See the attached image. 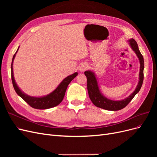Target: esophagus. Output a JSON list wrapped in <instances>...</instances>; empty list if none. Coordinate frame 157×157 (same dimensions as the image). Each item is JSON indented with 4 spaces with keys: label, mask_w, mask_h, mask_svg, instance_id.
Returning a JSON list of instances; mask_svg holds the SVG:
<instances>
[{
    "label": "esophagus",
    "mask_w": 157,
    "mask_h": 157,
    "mask_svg": "<svg viewBox=\"0 0 157 157\" xmlns=\"http://www.w3.org/2000/svg\"><path fill=\"white\" fill-rule=\"evenodd\" d=\"M88 66L86 63H82L81 65H80L79 70H80V71H84L88 68Z\"/></svg>",
    "instance_id": "1"
}]
</instances>
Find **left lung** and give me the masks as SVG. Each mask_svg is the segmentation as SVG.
I'll return each instance as SVG.
<instances>
[{
  "mask_svg": "<svg viewBox=\"0 0 157 157\" xmlns=\"http://www.w3.org/2000/svg\"><path fill=\"white\" fill-rule=\"evenodd\" d=\"M129 45L134 51L137 58L139 59L140 63V69L139 74V82L138 84L137 85L136 88L132 94L129 96L124 99L121 100H111L105 97L101 94L99 90L98 84L97 81V78L96 75L92 71H86L84 72V75H86L87 78V88L90 99H91L92 102L95 105L98 107L101 108L108 111H118L121 109L124 108L128 103H129L132 99L134 98L136 94L139 92L140 90L142 84L144 81V57L141 55V52L139 50L138 46L136 41L131 39L128 40Z\"/></svg>",
  "mask_w": 157,
  "mask_h": 157,
  "instance_id": "obj_1",
  "label": "left lung"
}]
</instances>
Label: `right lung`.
<instances>
[{
	"instance_id": "right-lung-1",
	"label": "right lung",
	"mask_w": 157,
	"mask_h": 157,
	"mask_svg": "<svg viewBox=\"0 0 157 157\" xmlns=\"http://www.w3.org/2000/svg\"><path fill=\"white\" fill-rule=\"evenodd\" d=\"M19 48H20V46L18 47L16 52L13 56L12 64H11V74H12V84H13V88L15 90L17 94L19 96H20L25 102H27L28 104H29L31 107L35 109H50V108L58 105L63 100L65 92H66V90L69 84L72 81V80L74 78L77 77L78 73L76 72L73 75H71L68 76V77L65 78L62 81H61V82L58 85V86L57 87L53 92L48 95H46V96H42V97L30 96L29 95H27L23 92H22L21 90H20V88L18 87L13 77V62L14 58H15L17 52L19 50Z\"/></svg>"
}]
</instances>
